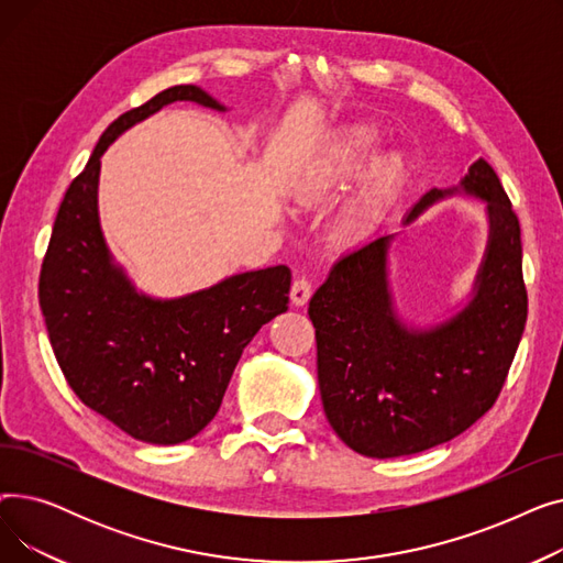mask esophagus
Returning <instances> with one entry per match:
<instances>
[{
  "label": "esophagus",
  "mask_w": 563,
  "mask_h": 563,
  "mask_svg": "<svg viewBox=\"0 0 563 563\" xmlns=\"http://www.w3.org/2000/svg\"><path fill=\"white\" fill-rule=\"evenodd\" d=\"M312 297V283L306 276H299L297 280L291 283V291H289V299L294 306H306Z\"/></svg>",
  "instance_id": "obj_1"
}]
</instances>
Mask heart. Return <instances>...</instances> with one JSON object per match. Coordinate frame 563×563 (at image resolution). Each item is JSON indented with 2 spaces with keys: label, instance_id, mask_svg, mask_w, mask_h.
<instances>
[{
  "label": "heart",
  "instance_id": "heart-1",
  "mask_svg": "<svg viewBox=\"0 0 563 563\" xmlns=\"http://www.w3.org/2000/svg\"><path fill=\"white\" fill-rule=\"evenodd\" d=\"M378 143V132L367 123H351L340 128L319 155L310 159L301 180V196L317 198L335 187L344 177L356 170ZM404 175V159L397 153L376 155L361 180V189L346 207L335 225L340 242H353L367 230L374 207L393 185Z\"/></svg>",
  "mask_w": 563,
  "mask_h": 563
}]
</instances>
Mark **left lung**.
I'll list each match as a JSON object with an SVG mask.
<instances>
[{
  "mask_svg": "<svg viewBox=\"0 0 563 563\" xmlns=\"http://www.w3.org/2000/svg\"><path fill=\"white\" fill-rule=\"evenodd\" d=\"M488 202L490 244L472 303L431 331L406 329L388 294L393 234L342 255L310 299L323 412L346 445L372 459L420 454L493 408L527 321L520 221L486 159L461 183ZM445 194L431 189L406 221Z\"/></svg>",
  "mask_w": 563,
  "mask_h": 563,
  "instance_id": "left-lung-1",
  "label": "left lung"
}]
</instances>
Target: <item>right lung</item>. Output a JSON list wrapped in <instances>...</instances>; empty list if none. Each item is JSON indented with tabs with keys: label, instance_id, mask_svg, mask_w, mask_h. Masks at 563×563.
Instances as JSON below:
<instances>
[{
	"label": "right lung",
	"instance_id": "1",
	"mask_svg": "<svg viewBox=\"0 0 563 563\" xmlns=\"http://www.w3.org/2000/svg\"><path fill=\"white\" fill-rule=\"evenodd\" d=\"M175 100L223 109L202 88L180 84L118 115L58 207L38 280L49 342L73 393L153 445H177L212 422L242 351L287 310L291 285L278 264L153 301L111 264L98 219L100 157L123 130Z\"/></svg>",
	"mask_w": 563,
	"mask_h": 563
}]
</instances>
